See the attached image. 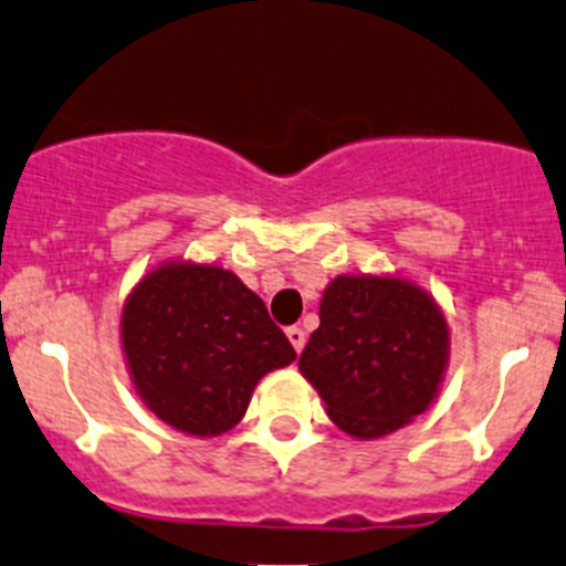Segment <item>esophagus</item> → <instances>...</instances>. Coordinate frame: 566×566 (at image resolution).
Here are the masks:
<instances>
[{"label":"esophagus","instance_id":"1","mask_svg":"<svg viewBox=\"0 0 566 566\" xmlns=\"http://www.w3.org/2000/svg\"><path fill=\"white\" fill-rule=\"evenodd\" d=\"M287 339L290 343H293V348L298 350H304V345H306V334H304V328H298V326H290L287 328Z\"/></svg>","mask_w":566,"mask_h":566}]
</instances>
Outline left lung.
<instances>
[{
  "label": "left lung",
  "instance_id": "1",
  "mask_svg": "<svg viewBox=\"0 0 566 566\" xmlns=\"http://www.w3.org/2000/svg\"><path fill=\"white\" fill-rule=\"evenodd\" d=\"M448 365L440 306L403 279L337 276L298 367L339 429L392 434L434 400Z\"/></svg>",
  "mask_w": 566,
  "mask_h": 566
}]
</instances>
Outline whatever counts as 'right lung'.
<instances>
[{"instance_id": "1", "label": "right lung", "mask_w": 566, "mask_h": 566, "mask_svg": "<svg viewBox=\"0 0 566 566\" xmlns=\"http://www.w3.org/2000/svg\"><path fill=\"white\" fill-rule=\"evenodd\" d=\"M120 339L144 403L174 429L218 437L238 426L265 373L295 350L232 271L166 262L132 290Z\"/></svg>"}]
</instances>
